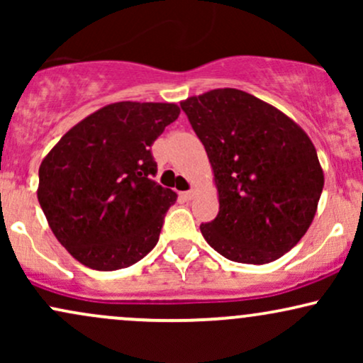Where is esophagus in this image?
Masks as SVG:
<instances>
[{"label":"esophagus","instance_id":"34e87169","mask_svg":"<svg viewBox=\"0 0 363 363\" xmlns=\"http://www.w3.org/2000/svg\"><path fill=\"white\" fill-rule=\"evenodd\" d=\"M194 194H196V191H184V193H181V198L182 199H186V201H189V199H193L194 198Z\"/></svg>","mask_w":363,"mask_h":363}]
</instances>
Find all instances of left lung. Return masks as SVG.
Wrapping results in <instances>:
<instances>
[{
	"label": "left lung",
	"instance_id": "obj_1",
	"mask_svg": "<svg viewBox=\"0 0 363 363\" xmlns=\"http://www.w3.org/2000/svg\"><path fill=\"white\" fill-rule=\"evenodd\" d=\"M210 158L220 211L201 234L216 252L266 264L309 230L324 172L307 133L277 107L237 89L181 102Z\"/></svg>",
	"mask_w": 363,
	"mask_h": 363
}]
</instances>
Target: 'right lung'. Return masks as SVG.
I'll list each match as a JSON object with an SVG mask.
<instances>
[{
  "label": "right lung",
  "mask_w": 363,
  "mask_h": 363,
  "mask_svg": "<svg viewBox=\"0 0 363 363\" xmlns=\"http://www.w3.org/2000/svg\"><path fill=\"white\" fill-rule=\"evenodd\" d=\"M179 114L169 102L109 104L74 124L44 157L39 205L78 262L114 272L155 247L177 194L153 181L150 147Z\"/></svg>",
  "instance_id": "1"
}]
</instances>
